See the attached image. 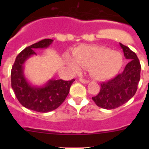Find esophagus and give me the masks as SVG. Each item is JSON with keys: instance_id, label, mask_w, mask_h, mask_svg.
I'll return each instance as SVG.
<instances>
[{"instance_id": "34e87169", "label": "esophagus", "mask_w": 149, "mask_h": 149, "mask_svg": "<svg viewBox=\"0 0 149 149\" xmlns=\"http://www.w3.org/2000/svg\"><path fill=\"white\" fill-rule=\"evenodd\" d=\"M79 81H80L81 82V83H83V84H88V82H89V81H88V80H86V79H82V78H80V79H79Z\"/></svg>"}]
</instances>
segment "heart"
I'll return each instance as SVG.
<instances>
[{
    "mask_svg": "<svg viewBox=\"0 0 149 149\" xmlns=\"http://www.w3.org/2000/svg\"><path fill=\"white\" fill-rule=\"evenodd\" d=\"M73 59L65 58L67 65L73 71L88 68L97 80H107L120 70L124 63L123 55L118 51L97 45H81L73 49Z\"/></svg>",
    "mask_w": 149,
    "mask_h": 149,
    "instance_id": "b5f03b06",
    "label": "heart"
}]
</instances>
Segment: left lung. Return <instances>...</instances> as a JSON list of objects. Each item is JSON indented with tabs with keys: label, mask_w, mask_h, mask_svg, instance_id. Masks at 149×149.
<instances>
[{
	"label": "left lung",
	"mask_w": 149,
	"mask_h": 149,
	"mask_svg": "<svg viewBox=\"0 0 149 149\" xmlns=\"http://www.w3.org/2000/svg\"><path fill=\"white\" fill-rule=\"evenodd\" d=\"M124 56L130 62L123 73L112 79L101 84L99 94L92 97L93 101L101 108L115 109L130 100L137 91L141 78V64L137 55L128 47L120 43Z\"/></svg>",
	"instance_id": "obj_1"
}]
</instances>
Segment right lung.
<instances>
[{
  "label": "right lung",
  "instance_id": "right-lung-1",
  "mask_svg": "<svg viewBox=\"0 0 149 149\" xmlns=\"http://www.w3.org/2000/svg\"><path fill=\"white\" fill-rule=\"evenodd\" d=\"M53 40L45 39L27 47L16 58L11 68V87L18 101L27 109L39 112H48L57 109L65 101L74 79L49 80L44 86H33L24 74V64L31 55H37L38 48L48 47Z\"/></svg>",
  "mask_w": 149,
  "mask_h": 149
}]
</instances>
